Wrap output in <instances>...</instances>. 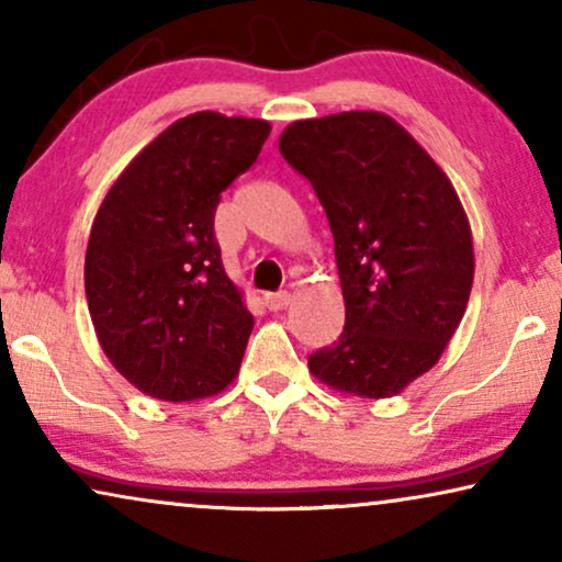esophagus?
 <instances>
[{
    "label": "esophagus",
    "instance_id": "obj_1",
    "mask_svg": "<svg viewBox=\"0 0 562 562\" xmlns=\"http://www.w3.org/2000/svg\"><path fill=\"white\" fill-rule=\"evenodd\" d=\"M266 306L271 312H279V310H286V306L291 304V294L289 291H276V294H266Z\"/></svg>",
    "mask_w": 562,
    "mask_h": 562
}]
</instances>
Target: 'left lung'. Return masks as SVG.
<instances>
[{"label":"left lung","mask_w":562,"mask_h":562,"mask_svg":"<svg viewBox=\"0 0 562 562\" xmlns=\"http://www.w3.org/2000/svg\"><path fill=\"white\" fill-rule=\"evenodd\" d=\"M279 150L325 206L345 296L342 335L312 352L310 371L345 394H398L440 360L465 314L473 240L463 204L381 112L291 122Z\"/></svg>","instance_id":"1"}]
</instances>
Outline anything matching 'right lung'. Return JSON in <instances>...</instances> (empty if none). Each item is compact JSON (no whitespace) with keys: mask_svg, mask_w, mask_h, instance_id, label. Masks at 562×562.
<instances>
[{"mask_svg":"<svg viewBox=\"0 0 562 562\" xmlns=\"http://www.w3.org/2000/svg\"><path fill=\"white\" fill-rule=\"evenodd\" d=\"M268 133L266 120L189 114L137 153L99 206L83 263L89 314L143 394L194 402L237 375L252 314L222 266L214 212Z\"/></svg>","mask_w":562,"mask_h":562,"instance_id":"add662e5","label":"right lung"}]
</instances>
